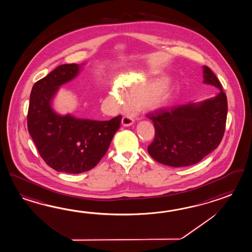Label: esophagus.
<instances>
[{
	"label": "esophagus",
	"mask_w": 252,
	"mask_h": 252,
	"mask_svg": "<svg viewBox=\"0 0 252 252\" xmlns=\"http://www.w3.org/2000/svg\"><path fill=\"white\" fill-rule=\"evenodd\" d=\"M121 123H122L124 126H131V125H133V123H134V118H132L131 117H129V116H126V117H124L122 118Z\"/></svg>",
	"instance_id": "34e87169"
}]
</instances>
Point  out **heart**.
<instances>
[{"label": "heart", "mask_w": 252, "mask_h": 252, "mask_svg": "<svg viewBox=\"0 0 252 252\" xmlns=\"http://www.w3.org/2000/svg\"><path fill=\"white\" fill-rule=\"evenodd\" d=\"M169 79L166 77L156 78H129L121 82L119 89H113L108 100L113 106L122 108L126 100L132 106L147 111L165 108L170 101Z\"/></svg>", "instance_id": "1"}]
</instances>
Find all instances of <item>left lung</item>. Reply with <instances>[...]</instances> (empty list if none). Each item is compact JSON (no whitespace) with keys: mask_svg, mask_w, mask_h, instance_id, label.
<instances>
[{"mask_svg":"<svg viewBox=\"0 0 252 252\" xmlns=\"http://www.w3.org/2000/svg\"><path fill=\"white\" fill-rule=\"evenodd\" d=\"M202 72L203 83L219 89L217 95L147 115L156 130L155 139L147 150L157 162L173 167L194 164L215 150L222 139L227 96L210 67L203 66Z\"/></svg>","mask_w":252,"mask_h":252,"instance_id":"1","label":"left lung"}]
</instances>
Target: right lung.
Returning <instances> with one entry per match:
<instances>
[{"instance_id":"right-lung-1","label":"right lung","mask_w":252,"mask_h":252,"mask_svg":"<svg viewBox=\"0 0 252 252\" xmlns=\"http://www.w3.org/2000/svg\"><path fill=\"white\" fill-rule=\"evenodd\" d=\"M84 64H64L37 81L31 92L28 131L41 158L57 172L81 174L106 155L121 116L96 121L57 113L52 102L60 87L78 77Z\"/></svg>"}]
</instances>
